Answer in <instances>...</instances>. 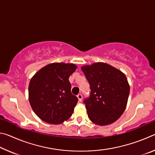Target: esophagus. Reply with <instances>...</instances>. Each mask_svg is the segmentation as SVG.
<instances>
[{
	"label": "esophagus",
	"instance_id": "obj_1",
	"mask_svg": "<svg viewBox=\"0 0 155 155\" xmlns=\"http://www.w3.org/2000/svg\"><path fill=\"white\" fill-rule=\"evenodd\" d=\"M77 98H78V101H79L80 102H81V101H82L83 96L81 95V94H78V95H77Z\"/></svg>",
	"mask_w": 155,
	"mask_h": 155
}]
</instances>
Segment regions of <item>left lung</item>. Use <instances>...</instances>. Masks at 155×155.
<instances>
[{"label": "left lung", "mask_w": 155, "mask_h": 155, "mask_svg": "<svg viewBox=\"0 0 155 155\" xmlns=\"http://www.w3.org/2000/svg\"><path fill=\"white\" fill-rule=\"evenodd\" d=\"M81 70L90 85V96L84 100L87 115L94 124H112L127 107L130 86L124 73L105 63L84 65Z\"/></svg>", "instance_id": "1"}]
</instances>
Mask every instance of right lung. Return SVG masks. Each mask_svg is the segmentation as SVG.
<instances>
[{
  "label": "right lung",
  "mask_w": 155,
  "mask_h": 155,
  "mask_svg": "<svg viewBox=\"0 0 155 155\" xmlns=\"http://www.w3.org/2000/svg\"><path fill=\"white\" fill-rule=\"evenodd\" d=\"M77 66L73 64L52 63L31 78L28 100L40 118L51 124H59L71 117L77 97L71 92L69 77Z\"/></svg>",
  "instance_id": "obj_1"
}]
</instances>
